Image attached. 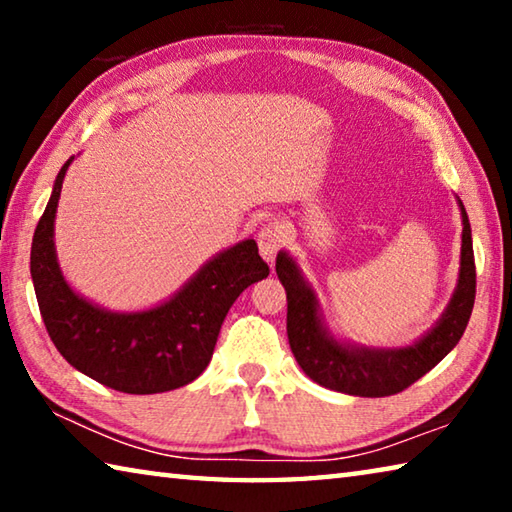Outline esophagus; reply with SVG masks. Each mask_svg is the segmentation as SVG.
Segmentation results:
<instances>
[{"instance_id":"1","label":"esophagus","mask_w":512,"mask_h":512,"mask_svg":"<svg viewBox=\"0 0 512 512\" xmlns=\"http://www.w3.org/2000/svg\"><path fill=\"white\" fill-rule=\"evenodd\" d=\"M257 244H259V253H262V257L266 259L268 264H273L277 250H280L282 244H284L282 225H277V223L264 225V228L259 230V235H257Z\"/></svg>"}]
</instances>
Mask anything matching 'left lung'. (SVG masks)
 <instances>
[{
  "label": "left lung",
  "instance_id": "1",
  "mask_svg": "<svg viewBox=\"0 0 512 512\" xmlns=\"http://www.w3.org/2000/svg\"><path fill=\"white\" fill-rule=\"evenodd\" d=\"M458 205L463 216V244L456 291L436 327L406 348H354L336 341L320 323L316 293L305 282L296 262L287 253L277 255L275 271L287 291L289 345L309 379L339 393L386 397L402 393L454 350L472 316L476 296L472 228L463 203L458 201Z\"/></svg>",
  "mask_w": 512,
  "mask_h": 512
}]
</instances>
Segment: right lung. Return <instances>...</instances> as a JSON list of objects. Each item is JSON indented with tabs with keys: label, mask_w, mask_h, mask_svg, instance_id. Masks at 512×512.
Segmentation results:
<instances>
[{
	"label": "right lung",
	"mask_w": 512,
	"mask_h": 512,
	"mask_svg": "<svg viewBox=\"0 0 512 512\" xmlns=\"http://www.w3.org/2000/svg\"><path fill=\"white\" fill-rule=\"evenodd\" d=\"M72 160L58 171L31 244L33 287L51 341L76 370L119 393L151 395L189 384L210 363L232 302L268 275L255 239L210 259L160 307L135 314L101 309L72 291L56 259L54 219Z\"/></svg>",
	"instance_id": "obj_1"
}]
</instances>
